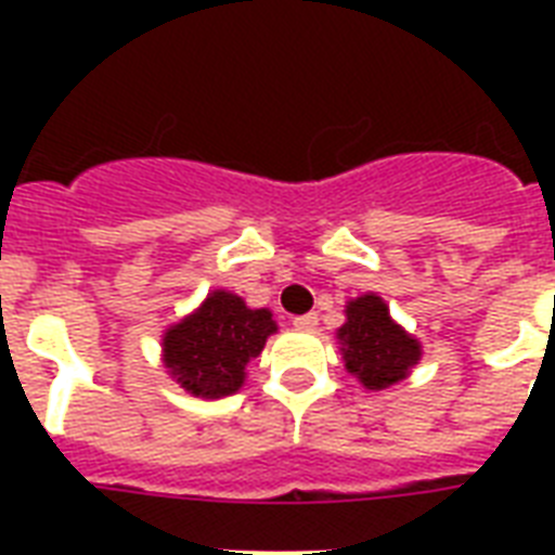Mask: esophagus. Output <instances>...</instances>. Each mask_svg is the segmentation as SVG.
<instances>
[{
	"mask_svg": "<svg viewBox=\"0 0 555 555\" xmlns=\"http://www.w3.org/2000/svg\"><path fill=\"white\" fill-rule=\"evenodd\" d=\"M317 325H320V317H317V313H302V317H294L296 331H313Z\"/></svg>",
	"mask_w": 555,
	"mask_h": 555,
	"instance_id": "1",
	"label": "esophagus"
}]
</instances>
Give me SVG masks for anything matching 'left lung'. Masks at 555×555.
<instances>
[{
	"instance_id": "obj_1",
	"label": "left lung",
	"mask_w": 555,
	"mask_h": 555,
	"mask_svg": "<svg viewBox=\"0 0 555 555\" xmlns=\"http://www.w3.org/2000/svg\"><path fill=\"white\" fill-rule=\"evenodd\" d=\"M343 363L369 391H383L421 363V339L391 320L383 296L363 294L346 302V322L337 328Z\"/></svg>"
}]
</instances>
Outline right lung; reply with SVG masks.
<instances>
[{"mask_svg":"<svg viewBox=\"0 0 555 555\" xmlns=\"http://www.w3.org/2000/svg\"><path fill=\"white\" fill-rule=\"evenodd\" d=\"M276 331L268 308H250L238 294L218 287L164 331L160 363L186 395L221 400L244 386L247 363L264 351Z\"/></svg>","mask_w":555,"mask_h":555,"instance_id":"add662e5","label":"right lung"}]
</instances>
